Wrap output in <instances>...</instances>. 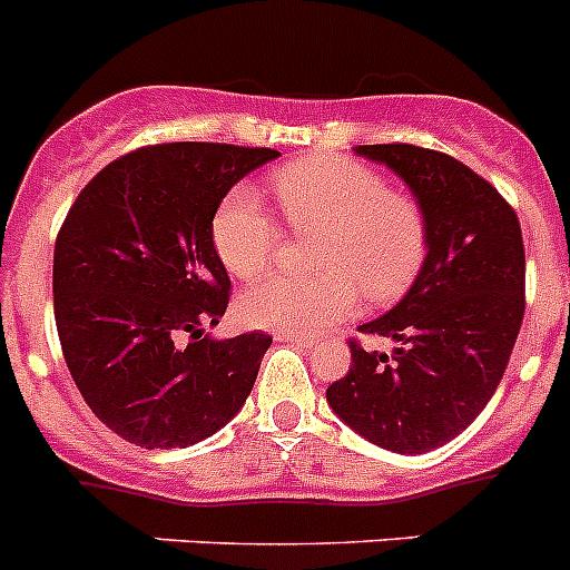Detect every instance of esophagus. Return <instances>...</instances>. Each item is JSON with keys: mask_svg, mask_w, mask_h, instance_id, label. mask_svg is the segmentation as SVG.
Here are the masks:
<instances>
[{"mask_svg": "<svg viewBox=\"0 0 570 570\" xmlns=\"http://www.w3.org/2000/svg\"><path fill=\"white\" fill-rule=\"evenodd\" d=\"M276 338H279V342H291V344H299V347H313V338H307V336H302V333H276Z\"/></svg>", "mask_w": 570, "mask_h": 570, "instance_id": "esophagus-1", "label": "esophagus"}]
</instances>
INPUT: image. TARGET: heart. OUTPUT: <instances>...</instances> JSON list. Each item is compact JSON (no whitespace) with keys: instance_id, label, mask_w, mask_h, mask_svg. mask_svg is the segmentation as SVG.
I'll list each match as a JSON object with an SVG mask.
<instances>
[{"instance_id":"1","label":"heart","mask_w":570,"mask_h":570,"mask_svg":"<svg viewBox=\"0 0 570 570\" xmlns=\"http://www.w3.org/2000/svg\"><path fill=\"white\" fill-rule=\"evenodd\" d=\"M274 191L288 232L316 237L313 279L271 276L239 299L245 325L316 333L356 311L358 291L373 305L406 294L421 274L430 228L421 203L390 189L381 171L342 155L285 164ZM214 254L237 279H257L276 257L279 226L248 186H237L212 217Z\"/></svg>"}]
</instances>
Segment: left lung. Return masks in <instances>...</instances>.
Returning a JSON list of instances; mask_svg holds the SVG:
<instances>
[{
	"label": "left lung",
	"instance_id": "left-lung-1",
	"mask_svg": "<svg viewBox=\"0 0 570 570\" xmlns=\"http://www.w3.org/2000/svg\"><path fill=\"white\" fill-rule=\"evenodd\" d=\"M421 203L430 245L421 274L390 313L358 327L393 353L350 338L347 375L327 404L350 430L401 455L461 435L505 373L525 313V248L517 212L487 177L412 144L358 146Z\"/></svg>",
	"mask_w": 570,
	"mask_h": 570
}]
</instances>
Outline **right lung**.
I'll use <instances>...</instances> for the list:
<instances>
[{
  "label": "right lung",
  "instance_id": "obj_1",
  "mask_svg": "<svg viewBox=\"0 0 570 570\" xmlns=\"http://www.w3.org/2000/svg\"><path fill=\"white\" fill-rule=\"evenodd\" d=\"M274 158L265 146H140L67 212L53 254L61 353L81 399L124 441L191 446L243 410L271 336H203L232 294L212 217L239 177Z\"/></svg>",
  "mask_w": 570,
  "mask_h": 570
}]
</instances>
